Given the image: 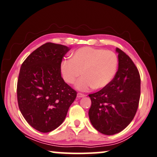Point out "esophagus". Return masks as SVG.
<instances>
[{
  "label": "esophagus",
  "mask_w": 157,
  "mask_h": 157,
  "mask_svg": "<svg viewBox=\"0 0 157 157\" xmlns=\"http://www.w3.org/2000/svg\"><path fill=\"white\" fill-rule=\"evenodd\" d=\"M77 98H83V97H85V94H83V93H77Z\"/></svg>",
  "instance_id": "34e87169"
}]
</instances>
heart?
<instances>
[{
	"label": "heart",
	"instance_id": "heart-1",
	"mask_svg": "<svg viewBox=\"0 0 157 157\" xmlns=\"http://www.w3.org/2000/svg\"><path fill=\"white\" fill-rule=\"evenodd\" d=\"M118 59L112 51L93 47H82L72 54L70 60L61 64V72L64 81L75 84L78 90L87 91L91 88L103 89L113 80L118 69Z\"/></svg>",
	"mask_w": 157,
	"mask_h": 157
}]
</instances>
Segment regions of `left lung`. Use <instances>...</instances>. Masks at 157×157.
<instances>
[{"mask_svg": "<svg viewBox=\"0 0 157 157\" xmlns=\"http://www.w3.org/2000/svg\"><path fill=\"white\" fill-rule=\"evenodd\" d=\"M118 69L113 80L97 93L90 94L88 115L92 125L105 135L123 131L134 118L141 94L138 69L127 54L118 48Z\"/></svg>", "mask_w": 157, "mask_h": 157, "instance_id": "1", "label": "left lung"}]
</instances>
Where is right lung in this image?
I'll return each mask as SVG.
<instances>
[{"mask_svg":"<svg viewBox=\"0 0 157 157\" xmlns=\"http://www.w3.org/2000/svg\"><path fill=\"white\" fill-rule=\"evenodd\" d=\"M70 48L46 43L37 48L21 67L17 83L20 111L36 130L48 133L61 125L77 92L61 75L62 58Z\"/></svg>","mask_w":157,"mask_h":157,"instance_id":"1","label":"right lung"}]
</instances>
